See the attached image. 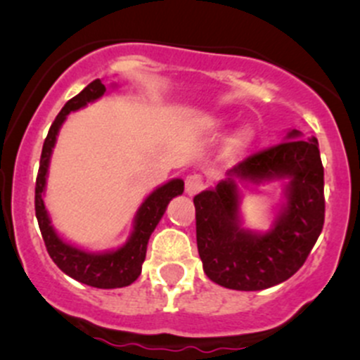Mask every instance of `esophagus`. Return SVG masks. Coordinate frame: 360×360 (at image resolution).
<instances>
[{
    "instance_id": "1",
    "label": "esophagus",
    "mask_w": 360,
    "mask_h": 360,
    "mask_svg": "<svg viewBox=\"0 0 360 360\" xmlns=\"http://www.w3.org/2000/svg\"><path fill=\"white\" fill-rule=\"evenodd\" d=\"M202 187H205V180L199 175H188L185 179V192L188 195H195L199 191H202Z\"/></svg>"
}]
</instances>
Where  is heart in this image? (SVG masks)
<instances>
[{"label":"heart","mask_w":360,"mask_h":360,"mask_svg":"<svg viewBox=\"0 0 360 360\" xmlns=\"http://www.w3.org/2000/svg\"><path fill=\"white\" fill-rule=\"evenodd\" d=\"M251 140H253V131H251L250 128H240L237 129L234 136H232L231 146L234 147V149H243V147H246Z\"/></svg>","instance_id":"1"}]
</instances>
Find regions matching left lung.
Here are the masks:
<instances>
[{"instance_id":"left-lung-1","label":"left lung","mask_w":360,"mask_h":360,"mask_svg":"<svg viewBox=\"0 0 360 360\" xmlns=\"http://www.w3.org/2000/svg\"><path fill=\"white\" fill-rule=\"evenodd\" d=\"M286 179L285 200L265 233L242 227L238 185ZM195 237L205 274L229 290L260 291L290 279L312 251L324 225V168L316 136L291 129L283 143L227 172L194 198Z\"/></svg>"}]
</instances>
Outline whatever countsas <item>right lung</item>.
Wrapping results in <instances>:
<instances>
[{"label":"right lung","instance_id":"add662e5","mask_svg":"<svg viewBox=\"0 0 360 360\" xmlns=\"http://www.w3.org/2000/svg\"><path fill=\"white\" fill-rule=\"evenodd\" d=\"M103 94H105V84L100 79L91 81L81 94L70 98L62 107L58 116L55 117L53 124L50 126V131H48L43 143L39 172L38 179H36L34 206L44 246H46L48 255L55 262V265L62 272L68 274L69 277L79 281V283L88 284L91 288H100V290H114V288L129 286V284L139 279L140 272H142V263L146 260L149 237L154 232V229L158 227L159 220L165 214L169 201L176 198V195H181V192H184V180L173 179L166 181L165 185L154 188L147 195L146 201L140 205L139 211H136L131 234H129L128 240H126L123 246H120L117 250L91 253V251L74 246V244L68 243V240H64L57 234V231L51 225L50 214H48L43 201L51 153H53V147L57 143L58 131H60L62 124L65 123L69 114L74 112V110L83 109L88 103L95 102Z\"/></svg>","mask_w":360,"mask_h":360}]
</instances>
